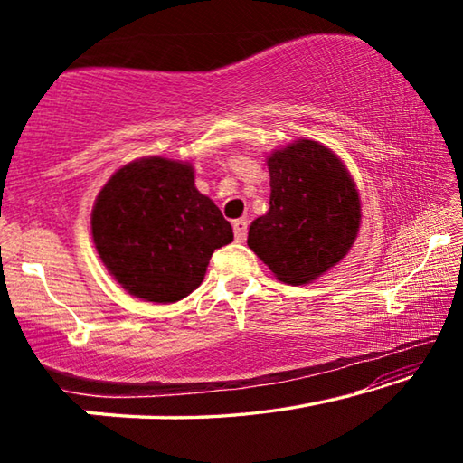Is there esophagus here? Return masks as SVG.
<instances>
[{
  "mask_svg": "<svg viewBox=\"0 0 463 463\" xmlns=\"http://www.w3.org/2000/svg\"><path fill=\"white\" fill-rule=\"evenodd\" d=\"M232 229H234V239H237L239 242L245 241L247 239V229H249L247 218H239V221H234Z\"/></svg>",
  "mask_w": 463,
  "mask_h": 463,
  "instance_id": "obj_1",
  "label": "esophagus"
}]
</instances>
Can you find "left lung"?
I'll list each match as a JSON object with an SVG mask.
<instances>
[{
  "mask_svg": "<svg viewBox=\"0 0 463 463\" xmlns=\"http://www.w3.org/2000/svg\"><path fill=\"white\" fill-rule=\"evenodd\" d=\"M269 210L249 226L247 245L279 281L310 284L355 242L362 200L331 148L300 138L268 156Z\"/></svg>",
  "mask_w": 463,
  "mask_h": 463,
  "instance_id": "left-lung-1",
  "label": "left lung"
}]
</instances>
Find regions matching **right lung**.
Here are the masks:
<instances>
[{
    "label": "right lung",
    "instance_id": "1",
    "mask_svg": "<svg viewBox=\"0 0 463 463\" xmlns=\"http://www.w3.org/2000/svg\"><path fill=\"white\" fill-rule=\"evenodd\" d=\"M101 263L128 294L169 304L192 294L232 226L195 190L192 163L143 156L120 167L91 210Z\"/></svg>",
    "mask_w": 463,
    "mask_h": 463
}]
</instances>
